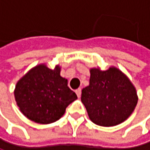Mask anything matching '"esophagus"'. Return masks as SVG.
<instances>
[{
  "label": "esophagus",
  "instance_id": "1",
  "mask_svg": "<svg viewBox=\"0 0 150 150\" xmlns=\"http://www.w3.org/2000/svg\"><path fill=\"white\" fill-rule=\"evenodd\" d=\"M76 93L77 97H78V98H80V97H81V94H82V90H81V89L76 90Z\"/></svg>",
  "mask_w": 150,
  "mask_h": 150
}]
</instances>
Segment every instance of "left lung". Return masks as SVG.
Wrapping results in <instances>:
<instances>
[{
  "instance_id": "1",
  "label": "left lung",
  "mask_w": 150,
  "mask_h": 150,
  "mask_svg": "<svg viewBox=\"0 0 150 150\" xmlns=\"http://www.w3.org/2000/svg\"><path fill=\"white\" fill-rule=\"evenodd\" d=\"M89 86L82 91L81 100L89 118L96 125L114 127L133 113L138 96L129 78L119 68H91Z\"/></svg>"
}]
</instances>
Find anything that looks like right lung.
Instances as JSON below:
<instances>
[{"label": "right lung", "instance_id": "obj_1", "mask_svg": "<svg viewBox=\"0 0 150 150\" xmlns=\"http://www.w3.org/2000/svg\"><path fill=\"white\" fill-rule=\"evenodd\" d=\"M61 67L53 69L39 64L29 70L16 83L14 95L21 112L30 120L50 124L59 120L66 108L77 99L67 86V80L60 76Z\"/></svg>", "mask_w": 150, "mask_h": 150}]
</instances>
